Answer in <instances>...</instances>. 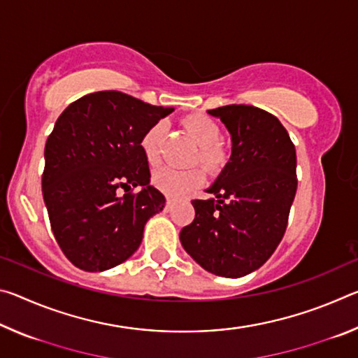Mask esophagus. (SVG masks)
<instances>
[{"label":"esophagus","mask_w":358,"mask_h":358,"mask_svg":"<svg viewBox=\"0 0 358 358\" xmlns=\"http://www.w3.org/2000/svg\"><path fill=\"white\" fill-rule=\"evenodd\" d=\"M173 203H175V201H173V199H171V197H167V201H166V207H164V210H166V211H171V210L173 208Z\"/></svg>","instance_id":"1"}]
</instances>
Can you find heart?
I'll list each match as a JSON object with an SVG mask.
<instances>
[{"label":"heart","instance_id":"heart-1","mask_svg":"<svg viewBox=\"0 0 358 358\" xmlns=\"http://www.w3.org/2000/svg\"><path fill=\"white\" fill-rule=\"evenodd\" d=\"M185 126L189 131L194 141L199 147V162L208 171H220L226 164L227 156L224 150L220 147L221 129L215 120H211L207 115H189L185 118ZM166 132V124L159 121L155 123L145 132L141 141V148L150 164H156L161 156V141ZM153 185L161 192L167 194L169 197H180L183 194L196 189L197 186L203 183V172L201 169H181L175 167H159L153 172L151 177Z\"/></svg>","mask_w":358,"mask_h":358}]
</instances>
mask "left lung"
<instances>
[{
    "label": "left lung",
    "instance_id": "1",
    "mask_svg": "<svg viewBox=\"0 0 358 358\" xmlns=\"http://www.w3.org/2000/svg\"><path fill=\"white\" fill-rule=\"evenodd\" d=\"M226 126L232 155L207 192L192 201L181 229L185 251L210 273L241 278L262 266L287 227L296 192V155L287 131L262 108L232 104L207 110Z\"/></svg>",
    "mask_w": 358,
    "mask_h": 358
}]
</instances>
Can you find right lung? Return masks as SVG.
Listing matches in <instances>:
<instances>
[{
    "label": "right lung",
    "instance_id": "obj_1",
    "mask_svg": "<svg viewBox=\"0 0 358 358\" xmlns=\"http://www.w3.org/2000/svg\"><path fill=\"white\" fill-rule=\"evenodd\" d=\"M172 112L120 92H98L59 115L45 143L42 196L53 235L77 268L123 264L141 246L145 224L164 208L166 197L150 185L141 141ZM131 187L139 192L128 193Z\"/></svg>",
    "mask_w": 358,
    "mask_h": 358
}]
</instances>
